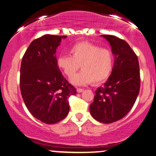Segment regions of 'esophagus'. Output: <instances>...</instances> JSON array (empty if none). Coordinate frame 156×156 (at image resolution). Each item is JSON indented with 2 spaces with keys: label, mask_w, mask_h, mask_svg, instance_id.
<instances>
[{
  "label": "esophagus",
  "mask_w": 156,
  "mask_h": 156,
  "mask_svg": "<svg viewBox=\"0 0 156 156\" xmlns=\"http://www.w3.org/2000/svg\"><path fill=\"white\" fill-rule=\"evenodd\" d=\"M76 90H77V92H78V93H80V92H83L84 89H81V88H77Z\"/></svg>",
  "instance_id": "esophagus-1"
}]
</instances>
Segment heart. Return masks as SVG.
<instances>
[{"label": "heart", "mask_w": 156, "mask_h": 156, "mask_svg": "<svg viewBox=\"0 0 156 156\" xmlns=\"http://www.w3.org/2000/svg\"><path fill=\"white\" fill-rule=\"evenodd\" d=\"M70 55H60L57 64L68 78H72L80 65L83 70L71 80L75 85L94 82L98 84L110 77L114 64L113 52L106 48L88 42L77 43L70 48Z\"/></svg>", "instance_id": "1"}]
</instances>
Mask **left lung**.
<instances>
[{
    "instance_id": "obj_1",
    "label": "left lung",
    "mask_w": 156,
    "mask_h": 156,
    "mask_svg": "<svg viewBox=\"0 0 156 156\" xmlns=\"http://www.w3.org/2000/svg\"><path fill=\"white\" fill-rule=\"evenodd\" d=\"M102 37L110 43L115 60L108 80L95 91L89 110L97 121L112 123L133 106L140 89V71L137 55L125 40L112 35Z\"/></svg>"
}]
</instances>
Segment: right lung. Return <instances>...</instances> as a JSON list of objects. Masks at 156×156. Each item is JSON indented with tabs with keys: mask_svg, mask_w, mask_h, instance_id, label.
<instances>
[{
	"mask_svg": "<svg viewBox=\"0 0 156 156\" xmlns=\"http://www.w3.org/2000/svg\"><path fill=\"white\" fill-rule=\"evenodd\" d=\"M67 36L46 34L28 46L22 58L20 85L23 101L35 118L54 124L67 116L68 99L76 89L62 76L56 48Z\"/></svg>",
	"mask_w": 156,
	"mask_h": 156,
	"instance_id": "obj_1",
	"label": "right lung"
}]
</instances>
